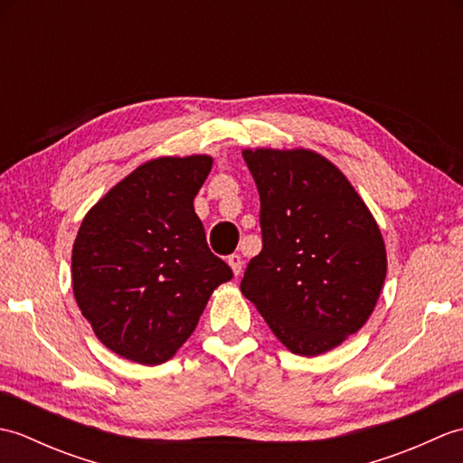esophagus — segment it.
<instances>
[{"label":"esophagus","mask_w":463,"mask_h":463,"mask_svg":"<svg viewBox=\"0 0 463 463\" xmlns=\"http://www.w3.org/2000/svg\"><path fill=\"white\" fill-rule=\"evenodd\" d=\"M229 264H231L232 272L239 277V274L242 272V257H241V254H231V257H229Z\"/></svg>","instance_id":"1"}]
</instances>
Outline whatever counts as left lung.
I'll return each mask as SVG.
<instances>
[{"label":"left lung","instance_id":"1","mask_svg":"<svg viewBox=\"0 0 463 463\" xmlns=\"http://www.w3.org/2000/svg\"><path fill=\"white\" fill-rule=\"evenodd\" d=\"M260 196L262 250L241 290L300 356L336 348L368 320L386 279V249L368 206L312 151L242 153Z\"/></svg>","mask_w":463,"mask_h":463}]
</instances>
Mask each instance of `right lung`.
I'll return each mask as SVG.
<instances>
[{"mask_svg":"<svg viewBox=\"0 0 463 463\" xmlns=\"http://www.w3.org/2000/svg\"><path fill=\"white\" fill-rule=\"evenodd\" d=\"M206 155L141 165L87 213L73 244L77 307L107 348L156 366L196 328L232 270L211 252L193 201Z\"/></svg>","mask_w":463,"mask_h":463,"instance_id":"obj_1","label":"right lung"}]
</instances>
